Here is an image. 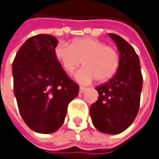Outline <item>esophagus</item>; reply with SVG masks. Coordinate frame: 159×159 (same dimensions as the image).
Returning a JSON list of instances; mask_svg holds the SVG:
<instances>
[{"label":"esophagus","instance_id":"esophagus-1","mask_svg":"<svg viewBox=\"0 0 159 159\" xmlns=\"http://www.w3.org/2000/svg\"><path fill=\"white\" fill-rule=\"evenodd\" d=\"M86 90H87V89H86V88L80 87V94H83V93H84Z\"/></svg>","mask_w":159,"mask_h":159}]
</instances>
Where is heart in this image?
Returning <instances> with one entry per match:
<instances>
[{
  "label": "heart",
  "mask_w": 159,
  "mask_h": 159,
  "mask_svg": "<svg viewBox=\"0 0 159 159\" xmlns=\"http://www.w3.org/2000/svg\"><path fill=\"white\" fill-rule=\"evenodd\" d=\"M54 54L68 74L76 70L82 61L84 68L76 77L83 83L94 80L98 83L105 82L117 73L120 63L119 53L113 47L90 37L73 39L70 44L60 43L55 48Z\"/></svg>",
  "instance_id": "b5f03b06"
}]
</instances>
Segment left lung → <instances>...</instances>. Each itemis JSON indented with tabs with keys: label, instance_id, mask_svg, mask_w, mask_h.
<instances>
[{
	"label": "left lung",
	"instance_id": "obj_1",
	"mask_svg": "<svg viewBox=\"0 0 159 159\" xmlns=\"http://www.w3.org/2000/svg\"><path fill=\"white\" fill-rule=\"evenodd\" d=\"M120 53L119 70L106 84L95 89L99 97L90 106L95 127L104 134H117L131 125L140 108L143 74L140 60L134 48L123 38L109 34Z\"/></svg>",
	"mask_w": 159,
	"mask_h": 159
}]
</instances>
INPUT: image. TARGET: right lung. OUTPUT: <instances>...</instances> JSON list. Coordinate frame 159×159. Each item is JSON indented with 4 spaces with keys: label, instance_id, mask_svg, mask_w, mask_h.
Listing matches in <instances>:
<instances>
[{
    "label": "right lung",
    "instance_id": "add662e5",
    "mask_svg": "<svg viewBox=\"0 0 159 159\" xmlns=\"http://www.w3.org/2000/svg\"><path fill=\"white\" fill-rule=\"evenodd\" d=\"M58 40L49 34L29 38L12 64L14 94L25 123L34 131L50 134L64 124L68 104L80 87L55 57Z\"/></svg>",
    "mask_w": 159,
    "mask_h": 159
}]
</instances>
